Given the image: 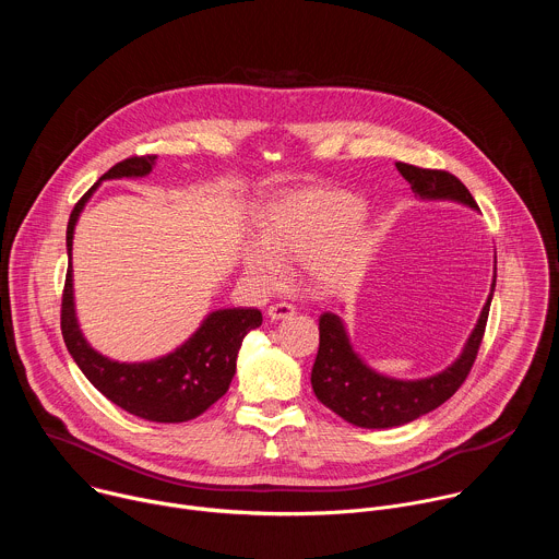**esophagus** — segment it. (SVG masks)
<instances>
[{"label":"esophagus","instance_id":"esophagus-1","mask_svg":"<svg viewBox=\"0 0 559 559\" xmlns=\"http://www.w3.org/2000/svg\"><path fill=\"white\" fill-rule=\"evenodd\" d=\"M294 313H296V307L292 302H274L267 309V318H272V321H283V318H289Z\"/></svg>","mask_w":559,"mask_h":559}]
</instances>
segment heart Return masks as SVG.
Wrapping results in <instances>:
<instances>
[{"instance_id":"b5f03b06","label":"heart","mask_w":559,"mask_h":559,"mask_svg":"<svg viewBox=\"0 0 559 559\" xmlns=\"http://www.w3.org/2000/svg\"><path fill=\"white\" fill-rule=\"evenodd\" d=\"M362 214V201L343 190L285 192L261 212V241L243 250V265L257 283L276 285L285 274L283 261H302L318 287H338L354 278L365 261L362 238L352 231Z\"/></svg>"}]
</instances>
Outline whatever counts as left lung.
Listing matches in <instances>:
<instances>
[{
	"mask_svg": "<svg viewBox=\"0 0 559 559\" xmlns=\"http://www.w3.org/2000/svg\"><path fill=\"white\" fill-rule=\"evenodd\" d=\"M395 168L412 183V190L418 197L451 199L477 210V203L471 197V192L451 173L418 168L403 162H397ZM493 289L496 276L491 294L460 358L442 373L423 380H395L369 369L352 349L341 316L325 311L321 316V321H318L321 345H318L316 362L311 367V389L316 397L334 414H338L343 420L365 429H386L407 425L438 409L462 386L477 358V349H480L487 330Z\"/></svg>",
	"mask_w": 559,
	"mask_h": 559,
	"instance_id": "1",
	"label": "left lung"
}]
</instances>
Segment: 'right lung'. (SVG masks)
Returning <instances> with one entry per match:
<instances>
[{"label":"right lung","instance_id":"obj_1","mask_svg":"<svg viewBox=\"0 0 559 559\" xmlns=\"http://www.w3.org/2000/svg\"><path fill=\"white\" fill-rule=\"evenodd\" d=\"M154 154L123 158L76 201L66 229L68 257L74 223L97 186L106 179L145 177L154 166ZM261 323L263 313L254 307L218 309L173 354L150 362H117L95 352L79 332L72 300V267L68 265L66 272L61 334L70 356L110 403L150 423H186L210 409L229 389L246 334Z\"/></svg>","mask_w":559,"mask_h":559}]
</instances>
